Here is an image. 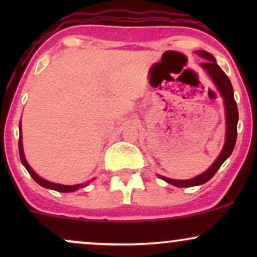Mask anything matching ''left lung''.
<instances>
[{
	"label": "left lung",
	"mask_w": 257,
	"mask_h": 257,
	"mask_svg": "<svg viewBox=\"0 0 257 257\" xmlns=\"http://www.w3.org/2000/svg\"><path fill=\"white\" fill-rule=\"evenodd\" d=\"M197 55L204 59L205 61L200 63V67L208 73L209 77L214 82L215 87L220 91L221 96L223 99V106H225V117H226V137L225 144L221 150L219 157L214 161L204 173L196 178L190 180H174L166 176L158 175L159 179L164 180L168 184L176 186V187H192V186H199L205 184L215 175V173L222 166L223 162L231 156L234 149L235 140H237V124H238V107L237 102L234 100L233 94V87L229 78L225 75V72L221 70V67L216 64V60L210 53L205 51H197Z\"/></svg>",
	"instance_id": "obj_1"
}]
</instances>
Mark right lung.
<instances>
[{
    "mask_svg": "<svg viewBox=\"0 0 257 257\" xmlns=\"http://www.w3.org/2000/svg\"><path fill=\"white\" fill-rule=\"evenodd\" d=\"M19 131H20V138H19V156H20V161H22L23 166L26 168L29 174L31 175V178L37 182L38 185H41L44 188H49V190H54L58 191V192H73V191H77L78 188H83L85 186H88L89 182H84V184H78V185H60V184H55V182H51L48 180H44L43 178H41L40 175H37L36 173L34 172V169L29 166L28 161L25 159V155H24V150H23V138H22V123H19Z\"/></svg>",
    "mask_w": 257,
    "mask_h": 257,
    "instance_id": "1",
    "label": "right lung"
}]
</instances>
